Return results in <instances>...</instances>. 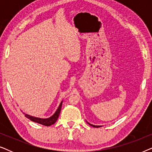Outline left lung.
Here are the masks:
<instances>
[{
  "label": "left lung",
  "mask_w": 152,
  "mask_h": 152,
  "mask_svg": "<svg viewBox=\"0 0 152 152\" xmlns=\"http://www.w3.org/2000/svg\"><path fill=\"white\" fill-rule=\"evenodd\" d=\"M88 124H90L91 126H93V127H95V128H98V127H99V126H96V125H93V124H90V123H88Z\"/></svg>",
  "instance_id": "obj_1"
}]
</instances>
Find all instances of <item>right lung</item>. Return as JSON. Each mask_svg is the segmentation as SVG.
Listing matches in <instances>:
<instances>
[{
	"instance_id": "1",
	"label": "right lung",
	"mask_w": 152,
	"mask_h": 152,
	"mask_svg": "<svg viewBox=\"0 0 152 152\" xmlns=\"http://www.w3.org/2000/svg\"><path fill=\"white\" fill-rule=\"evenodd\" d=\"M62 102H61L60 103V104L59 106V108H58L57 111H56L55 114H54L53 116H51V117L49 118H45V119H43V118H35V117H33V116L29 115H28V114H25V116H26L27 118H28V119L32 120V121L34 122H37V123L41 124H42V125H45V126H50V125H52V124H55L56 121H57V119H58V117H59L60 112H61Z\"/></svg>"
}]
</instances>
